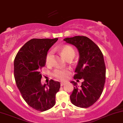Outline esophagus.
<instances>
[{"label": "esophagus", "instance_id": "1", "mask_svg": "<svg viewBox=\"0 0 123 123\" xmlns=\"http://www.w3.org/2000/svg\"><path fill=\"white\" fill-rule=\"evenodd\" d=\"M60 84H61V86H64V85L66 84V82H61L60 83Z\"/></svg>", "mask_w": 123, "mask_h": 123}]
</instances>
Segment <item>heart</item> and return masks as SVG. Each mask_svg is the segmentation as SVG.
<instances>
[{"label":"heart","mask_w":123,"mask_h":123,"mask_svg":"<svg viewBox=\"0 0 123 123\" xmlns=\"http://www.w3.org/2000/svg\"><path fill=\"white\" fill-rule=\"evenodd\" d=\"M61 52L66 58L70 56H74L75 55V51L72 47L69 45H64L60 49ZM53 61V51L50 50L47 52L45 56V63L47 65H51ZM71 74V71L67 68H57L53 72L54 76L61 80H65Z\"/></svg>","instance_id":"1"}]
</instances>
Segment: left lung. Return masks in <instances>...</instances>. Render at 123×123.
Returning a JSON list of instances; mask_svg holds the SVG:
<instances>
[{"mask_svg": "<svg viewBox=\"0 0 123 123\" xmlns=\"http://www.w3.org/2000/svg\"><path fill=\"white\" fill-rule=\"evenodd\" d=\"M64 41L75 45L79 53L74 79H83L80 88L72 81L74 90L70 96L73 105L87 108L99 99L103 92L106 79V66L103 55L99 47L85 36L66 38Z\"/></svg>", "mask_w": 123, "mask_h": 123, "instance_id": "obj_1", "label": "left lung"}]
</instances>
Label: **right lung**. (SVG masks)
I'll return each instance as SVG.
<instances>
[{
	"mask_svg": "<svg viewBox=\"0 0 123 123\" xmlns=\"http://www.w3.org/2000/svg\"><path fill=\"white\" fill-rule=\"evenodd\" d=\"M57 40L31 39L20 48L14 61L16 85L25 102L38 111H46L54 106L55 95L60 88V83L52 79L47 87L41 83V71L45 65V56Z\"/></svg>",
	"mask_w": 123,
	"mask_h": 123,
	"instance_id": "right-lung-1",
	"label": "right lung"
}]
</instances>
